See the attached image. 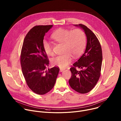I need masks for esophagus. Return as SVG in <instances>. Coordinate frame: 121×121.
<instances>
[{
	"label": "esophagus",
	"instance_id": "esophagus-1",
	"mask_svg": "<svg viewBox=\"0 0 121 121\" xmlns=\"http://www.w3.org/2000/svg\"><path fill=\"white\" fill-rule=\"evenodd\" d=\"M64 70V69H62V68H60V72H62Z\"/></svg>",
	"mask_w": 121,
	"mask_h": 121
}]
</instances>
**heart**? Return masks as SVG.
Wrapping results in <instances>:
<instances>
[{
    "label": "heart",
    "instance_id": "heart-1",
    "mask_svg": "<svg viewBox=\"0 0 121 121\" xmlns=\"http://www.w3.org/2000/svg\"><path fill=\"white\" fill-rule=\"evenodd\" d=\"M54 41L63 44L65 55L57 56L51 60L53 65L65 68L72 61L70 55L74 58L79 57L83 52L86 43L84 32L79 29L72 30L60 28L54 32L51 36ZM43 47L45 54L49 56L54 55L52 46L46 40L43 42Z\"/></svg>",
    "mask_w": 121,
    "mask_h": 121
}]
</instances>
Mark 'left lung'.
I'll return each instance as SVG.
<instances>
[{
	"label": "left lung",
	"mask_w": 121,
	"mask_h": 121,
	"mask_svg": "<svg viewBox=\"0 0 121 121\" xmlns=\"http://www.w3.org/2000/svg\"><path fill=\"white\" fill-rule=\"evenodd\" d=\"M75 26H79L84 30L87 43L84 53L70 69L72 75L69 84L75 91L84 94L93 89L100 77L102 49L99 40L90 29L82 24ZM77 68L81 70L78 71Z\"/></svg>",
	"instance_id": "obj_1"
}]
</instances>
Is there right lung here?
Returning a JSON list of instances; mask_svg holds the SVG:
<instances>
[{"mask_svg": "<svg viewBox=\"0 0 121 121\" xmlns=\"http://www.w3.org/2000/svg\"><path fill=\"white\" fill-rule=\"evenodd\" d=\"M53 27L51 25L35 26L26 35L22 48V70L29 88L34 93L44 95L54 87L59 71L54 66L46 70L49 61L43 47L45 33Z\"/></svg>", "mask_w": 121, "mask_h": 121, "instance_id": "obj_1", "label": "right lung"}]
</instances>
